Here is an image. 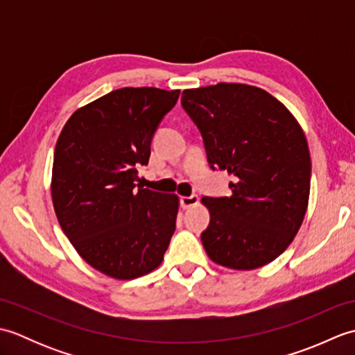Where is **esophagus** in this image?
<instances>
[{"label":"esophagus","mask_w":355,"mask_h":355,"mask_svg":"<svg viewBox=\"0 0 355 355\" xmlns=\"http://www.w3.org/2000/svg\"><path fill=\"white\" fill-rule=\"evenodd\" d=\"M180 202H182L183 209H189V207L195 206L198 202V195L197 193H192V195H189V197H182Z\"/></svg>","instance_id":"obj_1"}]
</instances>
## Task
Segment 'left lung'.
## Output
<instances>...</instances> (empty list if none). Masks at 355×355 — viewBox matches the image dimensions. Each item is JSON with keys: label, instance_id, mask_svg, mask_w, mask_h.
I'll return each instance as SVG.
<instances>
[{"label": "left lung", "instance_id": "8db88e82", "mask_svg": "<svg viewBox=\"0 0 355 355\" xmlns=\"http://www.w3.org/2000/svg\"><path fill=\"white\" fill-rule=\"evenodd\" d=\"M182 107L197 125L214 171L235 177L230 197H205L201 233L209 258L235 270L275 261L304 221L311 158L302 128L258 87L221 84L184 89Z\"/></svg>", "mask_w": 355, "mask_h": 355}]
</instances>
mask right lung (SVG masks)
<instances>
[{
    "label": "right lung",
    "instance_id": "1",
    "mask_svg": "<svg viewBox=\"0 0 355 355\" xmlns=\"http://www.w3.org/2000/svg\"><path fill=\"white\" fill-rule=\"evenodd\" d=\"M180 89L120 88L79 108L55 148L58 221L89 266L135 279L160 266L175 232L178 198L135 184L150 141Z\"/></svg>",
    "mask_w": 355,
    "mask_h": 355
}]
</instances>
